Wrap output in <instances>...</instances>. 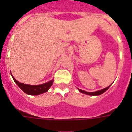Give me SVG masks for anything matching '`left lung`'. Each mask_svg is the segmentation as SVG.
Listing matches in <instances>:
<instances>
[{"mask_svg":"<svg viewBox=\"0 0 132 132\" xmlns=\"http://www.w3.org/2000/svg\"><path fill=\"white\" fill-rule=\"evenodd\" d=\"M111 85L112 84L110 85V86H108V87H106V88H103V89L100 90H98V91H95V92H87V91H85V90H82L79 89V88H78V90H79V91L80 92V93H82L85 94H87V95H90V96H98V95H101V94H102V93H104L105 91H106L108 89V88H109Z\"/></svg>","mask_w":132,"mask_h":132,"instance_id":"8db88e82","label":"left lung"}]
</instances>
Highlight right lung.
<instances>
[{"label": "right lung", "mask_w": 132, "mask_h": 132, "mask_svg": "<svg viewBox=\"0 0 132 132\" xmlns=\"http://www.w3.org/2000/svg\"><path fill=\"white\" fill-rule=\"evenodd\" d=\"M12 77L14 80V82L17 84L18 87H20L22 90L26 93L27 94L29 95H39V94H42V93H45V92L48 91V90L50 89V87H52V85H53V80H51L49 82H45V83L41 84V85H27V84L22 83V82H20L19 81L16 80L13 75H12Z\"/></svg>", "instance_id": "add662e5"}]
</instances>
